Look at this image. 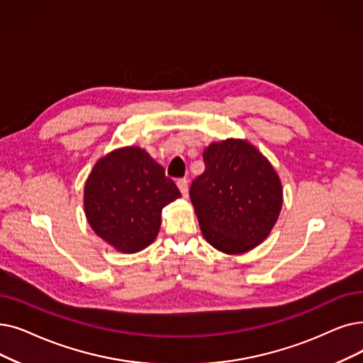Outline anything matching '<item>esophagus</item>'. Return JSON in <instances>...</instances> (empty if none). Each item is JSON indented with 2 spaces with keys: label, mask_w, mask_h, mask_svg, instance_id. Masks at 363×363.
<instances>
[{
  "label": "esophagus",
  "mask_w": 363,
  "mask_h": 363,
  "mask_svg": "<svg viewBox=\"0 0 363 363\" xmlns=\"http://www.w3.org/2000/svg\"><path fill=\"white\" fill-rule=\"evenodd\" d=\"M177 185L179 188V191L184 197H188V179L186 178H179L177 181Z\"/></svg>",
  "instance_id": "34e87169"
}]
</instances>
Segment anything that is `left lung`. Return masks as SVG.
Returning <instances> with one entry per match:
<instances>
[{"instance_id":"obj_1","label":"left lung","mask_w":363,"mask_h":363,"mask_svg":"<svg viewBox=\"0 0 363 363\" xmlns=\"http://www.w3.org/2000/svg\"><path fill=\"white\" fill-rule=\"evenodd\" d=\"M204 172L190 186L200 230L215 249L238 255L270 234L283 191L270 162L246 140L212 143L203 152Z\"/></svg>"}]
</instances>
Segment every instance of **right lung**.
I'll list each match as a JSON object with an SVG mask.
<instances>
[{
	"mask_svg": "<svg viewBox=\"0 0 363 363\" xmlns=\"http://www.w3.org/2000/svg\"><path fill=\"white\" fill-rule=\"evenodd\" d=\"M181 197L164 169L139 147H124L93 166L84 186V212L102 240L124 254L150 246L162 211Z\"/></svg>",
	"mask_w": 363,
	"mask_h": 363,
	"instance_id": "add662e5",
	"label": "right lung"
}]
</instances>
